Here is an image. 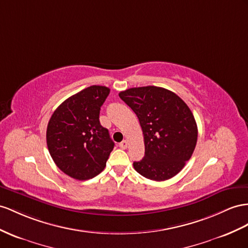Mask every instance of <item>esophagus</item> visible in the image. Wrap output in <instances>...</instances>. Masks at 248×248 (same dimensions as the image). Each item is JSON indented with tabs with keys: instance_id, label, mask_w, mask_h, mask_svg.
Listing matches in <instances>:
<instances>
[{
	"instance_id": "obj_1",
	"label": "esophagus",
	"mask_w": 248,
	"mask_h": 248,
	"mask_svg": "<svg viewBox=\"0 0 248 248\" xmlns=\"http://www.w3.org/2000/svg\"><path fill=\"white\" fill-rule=\"evenodd\" d=\"M128 145H129V142H128V140H123L122 142H120L119 143V147L120 148H122V149H126V148H128Z\"/></svg>"
}]
</instances>
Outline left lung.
Instances as JSON below:
<instances>
[{
  "label": "left lung",
  "mask_w": 248,
  "mask_h": 248,
  "mask_svg": "<svg viewBox=\"0 0 248 248\" xmlns=\"http://www.w3.org/2000/svg\"><path fill=\"white\" fill-rule=\"evenodd\" d=\"M119 97L135 112L142 129L144 157L133 167L145 178L164 181L178 174L192 157L198 129L192 111L164 88H131Z\"/></svg>",
  "instance_id": "left-lung-1"
}]
</instances>
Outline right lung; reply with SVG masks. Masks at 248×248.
I'll return each mask as SVG.
<instances>
[{"label": "right lung", "instance_id": "1", "mask_svg": "<svg viewBox=\"0 0 248 248\" xmlns=\"http://www.w3.org/2000/svg\"><path fill=\"white\" fill-rule=\"evenodd\" d=\"M109 93L105 86L88 87L62 103L49 120V153L74 179L88 180L103 172L114 148L109 131L99 123L100 107Z\"/></svg>", "mask_w": 248, "mask_h": 248}]
</instances>
